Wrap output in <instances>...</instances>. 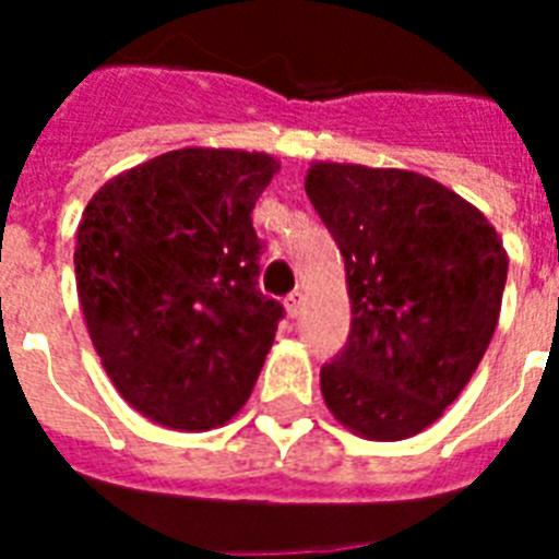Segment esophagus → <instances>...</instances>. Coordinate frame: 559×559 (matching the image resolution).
Here are the masks:
<instances>
[{
    "label": "esophagus",
    "instance_id": "obj_1",
    "mask_svg": "<svg viewBox=\"0 0 559 559\" xmlns=\"http://www.w3.org/2000/svg\"><path fill=\"white\" fill-rule=\"evenodd\" d=\"M301 301H305V296H301V293H289L287 296V301H284V307H287V316L289 319H296L298 313H301Z\"/></svg>",
    "mask_w": 559,
    "mask_h": 559
}]
</instances>
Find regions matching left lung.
Returning a JSON list of instances; mask_svg holds the SVG:
<instances>
[{"instance_id": "obj_1", "label": "left lung", "mask_w": 559, "mask_h": 559, "mask_svg": "<svg viewBox=\"0 0 559 559\" xmlns=\"http://www.w3.org/2000/svg\"><path fill=\"white\" fill-rule=\"evenodd\" d=\"M305 191L345 258L354 316L322 368L324 403L371 441L424 432L493 340L502 240L476 205L415 170L316 162Z\"/></svg>"}]
</instances>
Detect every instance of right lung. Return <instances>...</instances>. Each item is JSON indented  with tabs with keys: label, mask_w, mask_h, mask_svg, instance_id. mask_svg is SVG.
I'll return each mask as SVG.
<instances>
[{
	"label": "right lung",
	"mask_w": 559,
	"mask_h": 559,
	"mask_svg": "<svg viewBox=\"0 0 559 559\" xmlns=\"http://www.w3.org/2000/svg\"><path fill=\"white\" fill-rule=\"evenodd\" d=\"M266 153L186 147L109 179L78 226L74 275L92 345L153 424L205 432L240 412L284 307L258 289L252 209Z\"/></svg>",
	"instance_id": "add662e5"
}]
</instances>
